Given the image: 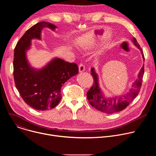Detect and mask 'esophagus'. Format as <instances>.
Wrapping results in <instances>:
<instances>
[{"instance_id": "obj_1", "label": "esophagus", "mask_w": 156, "mask_h": 156, "mask_svg": "<svg viewBox=\"0 0 156 156\" xmlns=\"http://www.w3.org/2000/svg\"><path fill=\"white\" fill-rule=\"evenodd\" d=\"M78 67H79V72H82L84 71V70H85L84 65L83 63H80Z\"/></svg>"}]
</instances>
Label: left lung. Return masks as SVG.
<instances>
[{
    "mask_svg": "<svg viewBox=\"0 0 156 156\" xmlns=\"http://www.w3.org/2000/svg\"><path fill=\"white\" fill-rule=\"evenodd\" d=\"M133 42L135 45L140 50L143 60L144 56L143 49L138 43L136 39L134 37ZM91 74L93 78V84L86 94L87 100L90 104L101 112L107 114H112L125 109L129 103L134 99L139 94L143 82V77L144 72V65L140 70L138 74V78L133 83L129 92L125 96H120L113 98H107L101 91L98 83V76L94 72L93 68L91 70Z\"/></svg>",
    "mask_w": 156,
    "mask_h": 156,
    "instance_id": "obj_1",
    "label": "left lung"
}]
</instances>
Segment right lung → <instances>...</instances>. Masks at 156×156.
Wrapping results in <instances>:
<instances>
[{"mask_svg": "<svg viewBox=\"0 0 156 156\" xmlns=\"http://www.w3.org/2000/svg\"><path fill=\"white\" fill-rule=\"evenodd\" d=\"M44 27L52 30L56 28L53 24L41 21L28 30L15 48L13 63L15 84L21 97L28 105L38 110L55 107L62 98V85L78 73L75 63L58 58L52 60L41 70H34L30 66L25 52L32 39H41Z\"/></svg>", "mask_w": 156, "mask_h": 156, "instance_id": "obj_1", "label": "right lung"}]
</instances>
